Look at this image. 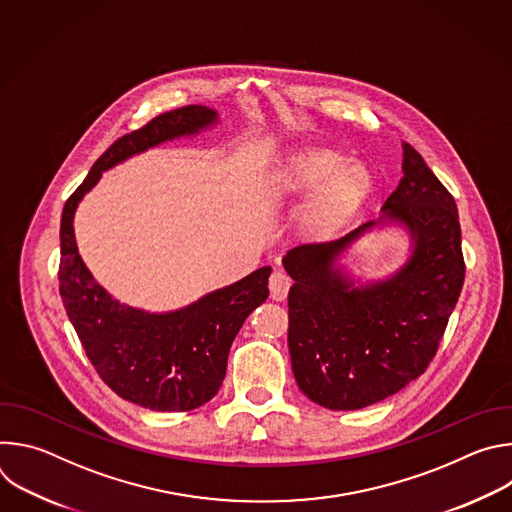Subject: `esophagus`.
Wrapping results in <instances>:
<instances>
[{
	"label": "esophagus",
	"instance_id": "obj_1",
	"mask_svg": "<svg viewBox=\"0 0 512 512\" xmlns=\"http://www.w3.org/2000/svg\"><path fill=\"white\" fill-rule=\"evenodd\" d=\"M291 287V279L283 271H273L269 277V296L275 302H281L287 298V291Z\"/></svg>",
	"mask_w": 512,
	"mask_h": 512
}]
</instances>
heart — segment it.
I'll return each mask as SVG.
<instances>
[{
    "instance_id": "obj_1",
    "label": "heart",
    "mask_w": 512,
    "mask_h": 512,
    "mask_svg": "<svg viewBox=\"0 0 512 512\" xmlns=\"http://www.w3.org/2000/svg\"><path fill=\"white\" fill-rule=\"evenodd\" d=\"M373 186L371 172L330 148H302L291 152L277 168L271 190L277 196H310L302 210V229L314 239H328L340 231Z\"/></svg>"
}]
</instances>
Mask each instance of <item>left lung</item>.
Segmentation results:
<instances>
[{
    "mask_svg": "<svg viewBox=\"0 0 512 512\" xmlns=\"http://www.w3.org/2000/svg\"><path fill=\"white\" fill-rule=\"evenodd\" d=\"M403 172L383 206V218L405 223L415 237L397 275L352 287L334 269L340 251L377 223L283 257L294 279L287 296L291 369L304 395L326 409H362L423 375L460 298L466 263L456 200L409 143Z\"/></svg>",
    "mask_w": 512,
    "mask_h": 512,
    "instance_id": "8db88e82",
    "label": "left lung"
}]
</instances>
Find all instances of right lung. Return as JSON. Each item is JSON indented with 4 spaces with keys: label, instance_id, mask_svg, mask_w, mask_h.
Returning <instances> with one entry per match:
<instances>
[{
    "label": "right lung",
    "instance_id": "obj_1",
    "mask_svg": "<svg viewBox=\"0 0 512 512\" xmlns=\"http://www.w3.org/2000/svg\"><path fill=\"white\" fill-rule=\"evenodd\" d=\"M214 119L212 109L188 105L119 137L62 208L58 281L68 320L105 385L121 399L152 411H192L218 393L237 332L269 296L271 267L212 291L184 310L145 314L113 300L93 279L79 255L72 216L103 170Z\"/></svg>",
    "mask_w": 512,
    "mask_h": 512
}]
</instances>
